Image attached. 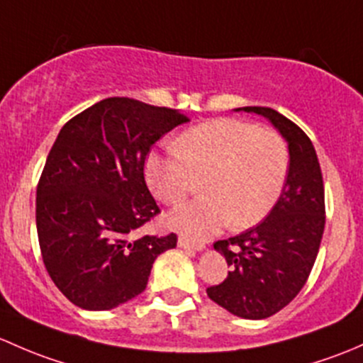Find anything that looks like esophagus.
<instances>
[{
	"mask_svg": "<svg viewBox=\"0 0 363 363\" xmlns=\"http://www.w3.org/2000/svg\"><path fill=\"white\" fill-rule=\"evenodd\" d=\"M178 246L180 248H185V250H194V252H201V250L204 248V245H196V242H192L190 239L186 238H178Z\"/></svg>",
	"mask_w": 363,
	"mask_h": 363,
	"instance_id": "1",
	"label": "esophagus"
}]
</instances>
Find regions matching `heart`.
<instances>
[{
	"label": "heart",
	"instance_id": "obj_1",
	"mask_svg": "<svg viewBox=\"0 0 363 363\" xmlns=\"http://www.w3.org/2000/svg\"><path fill=\"white\" fill-rule=\"evenodd\" d=\"M145 174L154 196L178 204L204 178L201 199L178 206L166 223L204 241L230 222L246 229L269 215L285 186L289 148L278 133L236 118H215L183 133L177 150L150 154Z\"/></svg>",
	"mask_w": 363,
	"mask_h": 363
}]
</instances>
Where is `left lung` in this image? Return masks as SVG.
<instances>
[{"label":"left lung","mask_w":363,"mask_h":363,"mask_svg":"<svg viewBox=\"0 0 363 363\" xmlns=\"http://www.w3.org/2000/svg\"><path fill=\"white\" fill-rule=\"evenodd\" d=\"M262 115L289 143L290 166L278 203L259 225L216 241L230 271L208 297L239 318H269L306 285L325 229V190L318 157L308 134L272 108L236 111Z\"/></svg>","instance_id":"8db88e82"}]
</instances>
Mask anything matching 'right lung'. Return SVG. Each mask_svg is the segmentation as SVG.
<instances>
[{"instance_id":"obj_1","label":"right lung","mask_w":363,"mask_h":363,"mask_svg":"<svg viewBox=\"0 0 363 363\" xmlns=\"http://www.w3.org/2000/svg\"><path fill=\"white\" fill-rule=\"evenodd\" d=\"M189 118L178 110L108 98L65 124L36 189V230L52 281L74 306L106 311L147 289L177 234L134 239L157 213L145 159Z\"/></svg>"}]
</instances>
